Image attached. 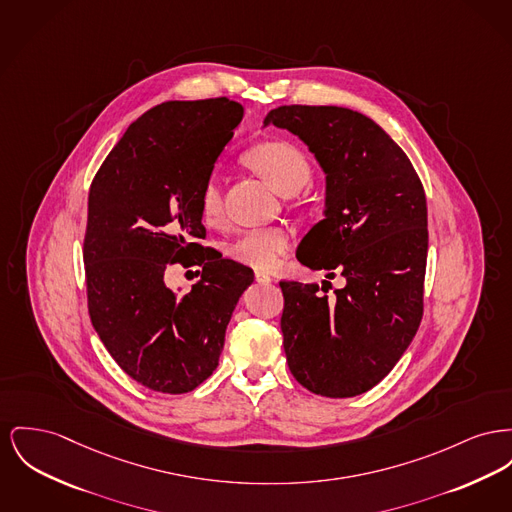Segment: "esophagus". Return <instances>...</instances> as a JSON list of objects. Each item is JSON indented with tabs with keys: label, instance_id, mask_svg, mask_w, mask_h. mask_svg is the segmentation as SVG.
<instances>
[{
	"label": "esophagus",
	"instance_id": "34e87169",
	"mask_svg": "<svg viewBox=\"0 0 512 512\" xmlns=\"http://www.w3.org/2000/svg\"><path fill=\"white\" fill-rule=\"evenodd\" d=\"M255 280L261 282V284H269V282H272L271 274H267V272L263 271L255 272Z\"/></svg>",
	"mask_w": 512,
	"mask_h": 512
}]
</instances>
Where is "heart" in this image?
<instances>
[{
	"mask_svg": "<svg viewBox=\"0 0 512 512\" xmlns=\"http://www.w3.org/2000/svg\"><path fill=\"white\" fill-rule=\"evenodd\" d=\"M243 160L284 197L298 193L311 180V164L307 156L286 141L255 145L245 152ZM201 216L207 224H216L222 218V191L216 180L207 181L201 191ZM290 245L292 234L282 226L251 228L230 243V255L241 265L271 269Z\"/></svg>",
	"mask_w": 512,
	"mask_h": 512,
	"instance_id": "obj_1",
	"label": "heart"
}]
</instances>
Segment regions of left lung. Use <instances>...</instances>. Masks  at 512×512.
<instances>
[{"label":"left lung","instance_id":"left-lung-1","mask_svg":"<svg viewBox=\"0 0 512 512\" xmlns=\"http://www.w3.org/2000/svg\"><path fill=\"white\" fill-rule=\"evenodd\" d=\"M263 125L294 133L325 172L323 220L303 236L298 261L346 280L336 296L319 284L280 282L288 367L307 391L358 396L389 375L420 327L423 185L404 151L360 112L292 104Z\"/></svg>","mask_w":512,"mask_h":512}]
</instances>
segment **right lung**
<instances>
[{
    "instance_id": "right-lung-1",
    "label": "right lung",
    "mask_w": 512,
    "mask_h": 512,
    "mask_svg": "<svg viewBox=\"0 0 512 512\" xmlns=\"http://www.w3.org/2000/svg\"><path fill=\"white\" fill-rule=\"evenodd\" d=\"M241 118L228 98L164 102L127 127L92 180L83 251L92 327L151 391L183 394L211 377L255 278L197 243L207 234L201 191ZM172 262L204 265L187 295L163 284Z\"/></svg>"
}]
</instances>
